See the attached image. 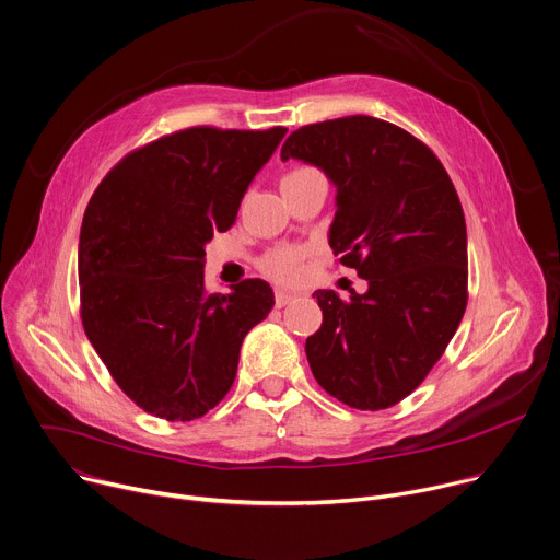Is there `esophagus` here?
<instances>
[{"instance_id": "obj_1", "label": "esophagus", "mask_w": 560, "mask_h": 560, "mask_svg": "<svg viewBox=\"0 0 560 560\" xmlns=\"http://www.w3.org/2000/svg\"><path fill=\"white\" fill-rule=\"evenodd\" d=\"M291 300H295V293H293V291H282V289L276 291V306H278V308L287 306Z\"/></svg>"}]
</instances>
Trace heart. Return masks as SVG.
Instances as JSON below:
<instances>
[{
    "label": "heart",
    "instance_id": "b5f03b06",
    "mask_svg": "<svg viewBox=\"0 0 560 560\" xmlns=\"http://www.w3.org/2000/svg\"><path fill=\"white\" fill-rule=\"evenodd\" d=\"M300 171H304V168H295L291 173H300ZM304 256H306V252L302 246H278L262 258L260 267L267 276H271L278 282H293L302 273Z\"/></svg>",
    "mask_w": 560,
    "mask_h": 560
}]
</instances>
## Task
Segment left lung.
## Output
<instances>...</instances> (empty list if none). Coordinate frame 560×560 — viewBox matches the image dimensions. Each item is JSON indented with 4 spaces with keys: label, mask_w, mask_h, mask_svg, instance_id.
I'll list each match as a JSON object with an SVG mask.
<instances>
[{
    "label": "left lung",
    "mask_w": 560,
    "mask_h": 560,
    "mask_svg": "<svg viewBox=\"0 0 560 560\" xmlns=\"http://www.w3.org/2000/svg\"><path fill=\"white\" fill-rule=\"evenodd\" d=\"M336 186L334 256L366 280L342 300L318 289L320 329L304 351L318 385L378 411L407 398L445 353L467 306V226L429 147L392 121L349 115L293 131L280 151Z\"/></svg>",
    "instance_id": "left-lung-1"
}]
</instances>
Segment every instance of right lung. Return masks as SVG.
<instances>
[{
  "label": "right lung",
  "mask_w": 560,
  "mask_h": 560,
  "mask_svg": "<svg viewBox=\"0 0 560 560\" xmlns=\"http://www.w3.org/2000/svg\"><path fill=\"white\" fill-rule=\"evenodd\" d=\"M287 129L194 127L124 158L100 182L80 231L82 325L138 407L194 420L231 389L244 336L273 308L252 278L205 289V244L226 231Z\"/></svg>",
  "instance_id": "right-lung-1"
}]
</instances>
